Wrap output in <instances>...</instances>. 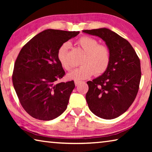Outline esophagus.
Wrapping results in <instances>:
<instances>
[{"mask_svg":"<svg viewBox=\"0 0 152 152\" xmlns=\"http://www.w3.org/2000/svg\"><path fill=\"white\" fill-rule=\"evenodd\" d=\"M80 83H81V81H79V80H75V81H74V84H75L76 86H78Z\"/></svg>","mask_w":152,"mask_h":152,"instance_id":"obj_1","label":"esophagus"}]
</instances>
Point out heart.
Masks as SVG:
<instances>
[{
    "label": "heart",
    "instance_id": "heart-1",
    "mask_svg": "<svg viewBox=\"0 0 152 152\" xmlns=\"http://www.w3.org/2000/svg\"><path fill=\"white\" fill-rule=\"evenodd\" d=\"M77 44L84 51L81 66L68 74V78L74 80H82L88 78L93 74H101L106 71L109 65L110 53L106 45H99L96 39L90 37H82ZM69 48L68 43L61 45L57 53L58 60L61 66L67 70L72 68V64L67 60V51Z\"/></svg>",
    "mask_w": 152,
    "mask_h": 152
}]
</instances>
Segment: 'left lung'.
<instances>
[{"label": "left lung", "mask_w": 152, "mask_h": 152, "mask_svg": "<svg viewBox=\"0 0 152 152\" xmlns=\"http://www.w3.org/2000/svg\"><path fill=\"white\" fill-rule=\"evenodd\" d=\"M82 32L102 39L110 53L106 71L87 82V104L97 117L115 119L129 109L137 96L141 76L140 59L128 41L107 28Z\"/></svg>", "instance_id": "8db88e82"}]
</instances>
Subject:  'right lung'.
<instances>
[{"mask_svg": "<svg viewBox=\"0 0 152 152\" xmlns=\"http://www.w3.org/2000/svg\"><path fill=\"white\" fill-rule=\"evenodd\" d=\"M79 31L46 29L25 44L12 74L15 92L23 109L35 119L50 121L65 111L75 84L58 82L65 74L57 58L58 49Z\"/></svg>", "mask_w": 152, "mask_h": 152, "instance_id": "add662e5", "label": "right lung"}]
</instances>
